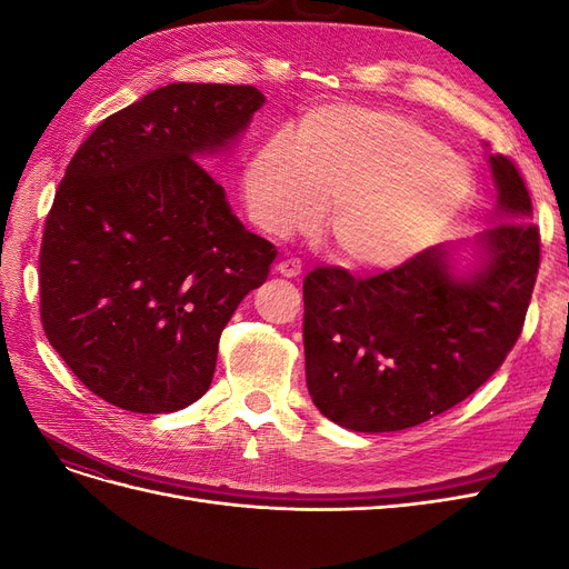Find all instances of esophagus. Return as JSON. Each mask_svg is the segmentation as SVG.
I'll return each instance as SVG.
<instances>
[{"instance_id": "34e87169", "label": "esophagus", "mask_w": 569, "mask_h": 569, "mask_svg": "<svg viewBox=\"0 0 569 569\" xmlns=\"http://www.w3.org/2000/svg\"><path fill=\"white\" fill-rule=\"evenodd\" d=\"M274 270H278L282 278H299L301 261H297V258H282V261L274 266Z\"/></svg>"}]
</instances>
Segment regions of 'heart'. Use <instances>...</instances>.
<instances>
[{
    "instance_id": "b5f03b06",
    "label": "heart",
    "mask_w": 569,
    "mask_h": 569,
    "mask_svg": "<svg viewBox=\"0 0 569 569\" xmlns=\"http://www.w3.org/2000/svg\"><path fill=\"white\" fill-rule=\"evenodd\" d=\"M251 218L270 234L313 228L332 203L327 232L360 268H396L435 244L472 192L470 168L418 120L330 104L270 140L247 166Z\"/></svg>"
}]
</instances>
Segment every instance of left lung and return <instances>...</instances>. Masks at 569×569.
Returning <instances> with one entry per match:
<instances>
[{
    "label": "left lung",
    "instance_id": "1",
    "mask_svg": "<svg viewBox=\"0 0 569 569\" xmlns=\"http://www.w3.org/2000/svg\"><path fill=\"white\" fill-rule=\"evenodd\" d=\"M496 226L475 261L432 247L372 278L316 268L303 280L306 385L325 418L399 432L465 401L515 347L539 272V228L515 163L489 153Z\"/></svg>",
    "mask_w": 569,
    "mask_h": 569
}]
</instances>
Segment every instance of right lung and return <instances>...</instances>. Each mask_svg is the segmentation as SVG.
Listing matches in <instances>:
<instances>
[{"label":"right lung","instance_id":"right-lung-1","mask_svg":"<svg viewBox=\"0 0 569 569\" xmlns=\"http://www.w3.org/2000/svg\"><path fill=\"white\" fill-rule=\"evenodd\" d=\"M266 97L173 82L101 120L44 222L40 313L99 399L173 412L209 391L220 332L278 256L201 166L230 151Z\"/></svg>","mask_w":569,"mask_h":569}]
</instances>
